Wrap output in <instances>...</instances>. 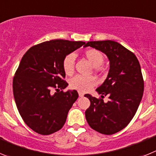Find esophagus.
I'll return each mask as SVG.
<instances>
[{
  "label": "esophagus",
  "instance_id": "obj_1",
  "mask_svg": "<svg viewBox=\"0 0 156 156\" xmlns=\"http://www.w3.org/2000/svg\"><path fill=\"white\" fill-rule=\"evenodd\" d=\"M78 94H79L80 97H83V96L84 95V94L83 93V92H78Z\"/></svg>",
  "mask_w": 156,
  "mask_h": 156
}]
</instances>
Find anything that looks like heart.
I'll return each instance as SVG.
<instances>
[{
	"instance_id": "obj_1",
	"label": "heart",
	"mask_w": 156,
	"mask_h": 156,
	"mask_svg": "<svg viewBox=\"0 0 156 156\" xmlns=\"http://www.w3.org/2000/svg\"><path fill=\"white\" fill-rule=\"evenodd\" d=\"M83 56L94 68L96 73L101 74L104 72V68L101 65L105 61L103 54L96 49H87L83 52ZM62 68L65 73L68 76L73 74L75 70V55L73 53L68 54L62 61ZM98 84V80L93 76L77 75L72 78L69 81V87L71 89L79 90L80 92H87Z\"/></svg>"
}]
</instances>
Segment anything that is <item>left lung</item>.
I'll list each match as a JSON object with an SVG mask.
<instances>
[{
    "label": "left lung",
    "mask_w": 156,
    "mask_h": 156,
    "mask_svg": "<svg viewBox=\"0 0 156 156\" xmlns=\"http://www.w3.org/2000/svg\"><path fill=\"white\" fill-rule=\"evenodd\" d=\"M90 46L108 56L110 69L101 86L96 89L101 98L85 94L90 101L85 112L88 124L102 134L111 135L126 127L134 116L144 92L140 63L132 51L112 41H89ZM108 103L104 102L105 96Z\"/></svg>",
    "instance_id": "left-lung-1"
}]
</instances>
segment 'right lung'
Wrapping results in <instances>:
<instances>
[{
  "mask_svg": "<svg viewBox=\"0 0 156 156\" xmlns=\"http://www.w3.org/2000/svg\"><path fill=\"white\" fill-rule=\"evenodd\" d=\"M85 44L52 40L31 47L23 55L13 78L14 98L25 123L37 133L51 134L64 126L79 95L76 90H62L68 85L62 61Z\"/></svg>",
  "mask_w": 156,
  "mask_h": 156,
  "instance_id": "add662e5",
  "label": "right lung"
}]
</instances>
